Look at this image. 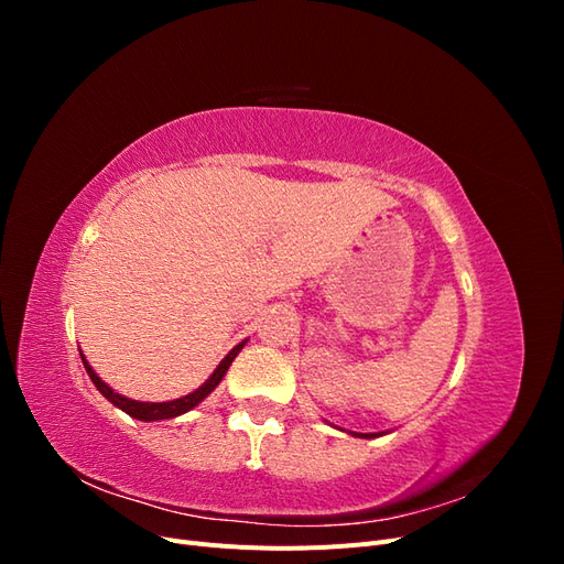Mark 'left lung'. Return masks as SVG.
<instances>
[{
    "instance_id": "8db88e82",
    "label": "left lung",
    "mask_w": 564,
    "mask_h": 564,
    "mask_svg": "<svg viewBox=\"0 0 564 564\" xmlns=\"http://www.w3.org/2000/svg\"><path fill=\"white\" fill-rule=\"evenodd\" d=\"M352 435H355V437H367V440H369V437H381L383 433H352Z\"/></svg>"
}]
</instances>
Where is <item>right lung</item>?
Listing matches in <instances>:
<instances>
[{
  "label": "right lung",
  "mask_w": 564,
  "mask_h": 564,
  "mask_svg": "<svg viewBox=\"0 0 564 564\" xmlns=\"http://www.w3.org/2000/svg\"><path fill=\"white\" fill-rule=\"evenodd\" d=\"M245 344H247V340H242V344H237V346L224 357V360H220V365L214 369L212 377H209L207 381H204L197 390L187 392L185 398L169 400V402H139V400H131V398L119 395V392H115L104 379L98 377V373H96L94 367L87 362V357H84L82 350H79V355H82L84 369H87V373H89V379L94 381V386L98 388L100 395H104L108 402H112L117 409H122V412H127L129 416L139 419V421H162V419H176V416H181V414H185V412H191L193 406H197L204 398H207L209 392H212L220 381H224L228 367L232 365L237 352H240V350L245 348Z\"/></svg>",
  "instance_id": "1"
}]
</instances>
